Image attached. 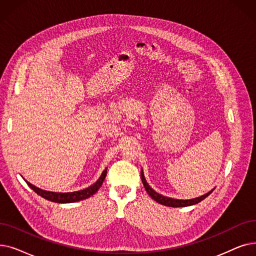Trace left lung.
Instances as JSON below:
<instances>
[{
	"mask_svg": "<svg viewBox=\"0 0 256 256\" xmlns=\"http://www.w3.org/2000/svg\"><path fill=\"white\" fill-rule=\"evenodd\" d=\"M141 180H142V183L144 185V188H146V192L150 194V196L156 202L159 203V204H162V205H165V206H168V207H186V206H192V205H194V204H198L201 201H203V200L205 198H207L211 192H214L210 190L209 192H207L206 194L204 196H198L196 198H192V200H176V198H168V196H164L158 192H156L148 184L146 178H144V174H143V170H141Z\"/></svg>",
	"mask_w": 256,
	"mask_h": 256,
	"instance_id": "obj_1",
	"label": "left lung"
}]
</instances>
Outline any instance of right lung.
<instances>
[{
  "instance_id": "1",
  "label": "right lung",
  "mask_w": 256,
  "mask_h": 256,
  "mask_svg": "<svg viewBox=\"0 0 256 256\" xmlns=\"http://www.w3.org/2000/svg\"><path fill=\"white\" fill-rule=\"evenodd\" d=\"M106 172H108V170L106 168L102 172V176H99V179L93 185L88 186V188H84V190H82L74 192H53L42 190H40V188L32 185L28 181H26V180L25 181L33 192H36L38 196L48 200V201L55 202V203H74V202H78V201H82V200L90 198L91 196L96 194V192L102 185V183L106 179Z\"/></svg>"
}]
</instances>
